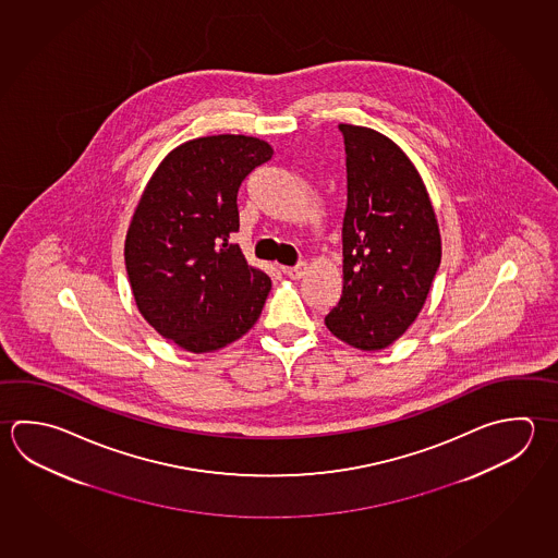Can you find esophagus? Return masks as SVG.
<instances>
[{
    "label": "esophagus",
    "instance_id": "obj_1",
    "mask_svg": "<svg viewBox=\"0 0 558 558\" xmlns=\"http://www.w3.org/2000/svg\"><path fill=\"white\" fill-rule=\"evenodd\" d=\"M308 271V265L301 262V264L294 265V267H283V274L291 279H301Z\"/></svg>",
    "mask_w": 558,
    "mask_h": 558
}]
</instances>
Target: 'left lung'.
<instances>
[{"label":"left lung","instance_id":"obj_1","mask_svg":"<svg viewBox=\"0 0 558 558\" xmlns=\"http://www.w3.org/2000/svg\"><path fill=\"white\" fill-rule=\"evenodd\" d=\"M348 203L342 222L344 287L325 316L357 350H384L415 323L440 267V232L425 183L386 135L340 123Z\"/></svg>","mask_w":558,"mask_h":558}]
</instances>
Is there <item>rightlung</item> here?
<instances>
[{"label":"right lung","mask_w":558,"mask_h":558,"mask_svg":"<svg viewBox=\"0 0 558 558\" xmlns=\"http://www.w3.org/2000/svg\"><path fill=\"white\" fill-rule=\"evenodd\" d=\"M269 143L210 135L172 149L145 186L125 235V269L143 318L186 352L242 338L262 315L271 279L247 265L238 191L269 161Z\"/></svg>","instance_id":"right-lung-1"}]
</instances>
